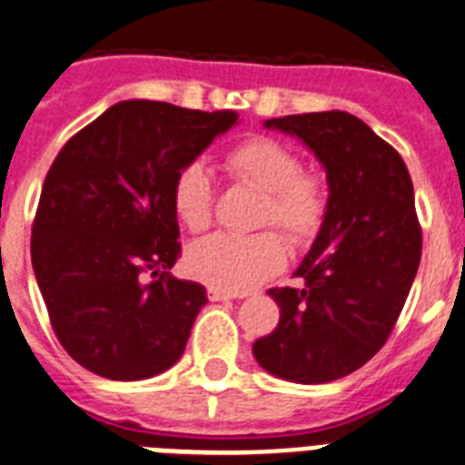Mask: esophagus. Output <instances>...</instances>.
<instances>
[{
	"label": "esophagus",
	"instance_id": "esophagus-1",
	"mask_svg": "<svg viewBox=\"0 0 465 465\" xmlns=\"http://www.w3.org/2000/svg\"><path fill=\"white\" fill-rule=\"evenodd\" d=\"M207 297H210L212 302H226V299H236L239 294H233V292L217 290V287H210V290H207Z\"/></svg>",
	"mask_w": 465,
	"mask_h": 465
}]
</instances>
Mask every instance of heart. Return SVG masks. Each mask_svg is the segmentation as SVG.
<instances>
[{"label": "heart", "mask_w": 465, "mask_h": 465, "mask_svg": "<svg viewBox=\"0 0 465 465\" xmlns=\"http://www.w3.org/2000/svg\"><path fill=\"white\" fill-rule=\"evenodd\" d=\"M226 173L265 193L261 226H277L294 246L316 239L328 217V181L323 173L302 168L294 147L253 134L241 140L224 156ZM175 217L193 233L210 229L214 219V181L200 161H190L175 173L171 188ZM287 262V246L280 233L253 236L214 233L193 243L185 255L190 275L224 292H246L275 277Z\"/></svg>", "instance_id": "1"}]
</instances>
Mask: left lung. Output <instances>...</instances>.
<instances>
[{"label": "left lung", "mask_w": 465, "mask_h": 465, "mask_svg": "<svg viewBox=\"0 0 465 465\" xmlns=\"http://www.w3.org/2000/svg\"><path fill=\"white\" fill-rule=\"evenodd\" d=\"M265 127L297 134L328 173L331 204L304 262L302 287H275L280 323L253 342L265 371L328 383L367 364L389 340L422 255L405 161L350 113H302Z\"/></svg>", "instance_id": "8db88e82"}]
</instances>
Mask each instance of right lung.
Returning a JSON list of instances; mask_svg holds the SVG:
<instances>
[{
	"instance_id": "1",
	"label": "right lung",
	"mask_w": 465,
	"mask_h": 465,
	"mask_svg": "<svg viewBox=\"0 0 465 465\" xmlns=\"http://www.w3.org/2000/svg\"><path fill=\"white\" fill-rule=\"evenodd\" d=\"M233 123L232 111L120 101L53 161L31 261L54 335L84 369L137 381L181 360L207 292L168 272L181 258L171 188Z\"/></svg>"
}]
</instances>
